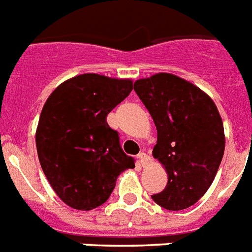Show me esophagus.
<instances>
[{
	"label": "esophagus",
	"mask_w": 252,
	"mask_h": 252,
	"mask_svg": "<svg viewBox=\"0 0 252 252\" xmlns=\"http://www.w3.org/2000/svg\"><path fill=\"white\" fill-rule=\"evenodd\" d=\"M148 161H150V158H148L144 152H140V154L138 155V162L140 166H144Z\"/></svg>",
	"instance_id": "1"
}]
</instances>
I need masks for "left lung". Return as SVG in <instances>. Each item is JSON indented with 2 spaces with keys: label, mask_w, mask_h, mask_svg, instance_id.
Returning a JSON list of instances; mask_svg holds the SVG:
<instances>
[{
  "label": "left lung",
  "mask_w": 252,
  "mask_h": 252,
  "mask_svg": "<svg viewBox=\"0 0 252 252\" xmlns=\"http://www.w3.org/2000/svg\"><path fill=\"white\" fill-rule=\"evenodd\" d=\"M134 91L158 130L154 158L168 174L155 203L169 211L189 208L212 185L225 150L222 120L206 92L180 76L158 72L139 79Z\"/></svg>",
  "instance_id": "1"
}]
</instances>
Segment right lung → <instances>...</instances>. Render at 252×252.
<instances>
[{"instance_id": "1", "label": "right lung", "mask_w": 252, "mask_h": 252, "mask_svg": "<svg viewBox=\"0 0 252 252\" xmlns=\"http://www.w3.org/2000/svg\"><path fill=\"white\" fill-rule=\"evenodd\" d=\"M131 91L130 79L82 74L60 84L44 104L36 130L37 156L52 189L71 208L101 206L117 177L135 168L106 122Z\"/></svg>"}]
</instances>
